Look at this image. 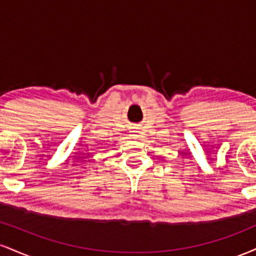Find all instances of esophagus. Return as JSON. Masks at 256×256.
<instances>
[{
  "mask_svg": "<svg viewBox=\"0 0 256 256\" xmlns=\"http://www.w3.org/2000/svg\"><path fill=\"white\" fill-rule=\"evenodd\" d=\"M134 132H137V131H134Z\"/></svg>",
  "mask_w": 256,
  "mask_h": 256,
  "instance_id": "1",
  "label": "esophagus"
}]
</instances>
